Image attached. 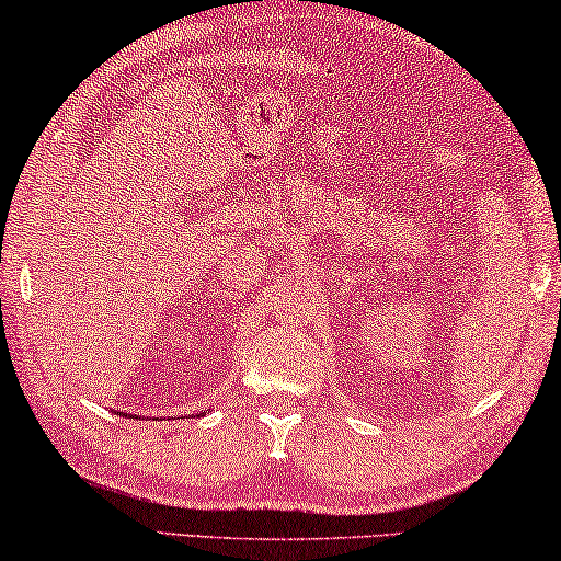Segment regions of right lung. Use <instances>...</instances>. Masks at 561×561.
<instances>
[{"instance_id":"1","label":"right lung","mask_w":561,"mask_h":561,"mask_svg":"<svg viewBox=\"0 0 561 561\" xmlns=\"http://www.w3.org/2000/svg\"><path fill=\"white\" fill-rule=\"evenodd\" d=\"M117 414H122V412H117ZM202 414H204V412H202Z\"/></svg>"}]
</instances>
